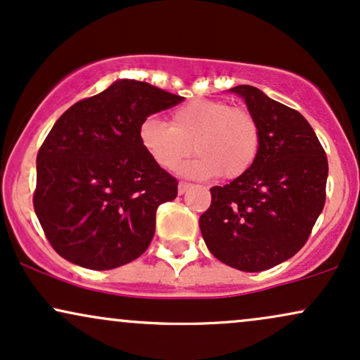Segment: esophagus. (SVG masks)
<instances>
[{"label":"esophagus","mask_w":360,"mask_h":360,"mask_svg":"<svg viewBox=\"0 0 360 360\" xmlns=\"http://www.w3.org/2000/svg\"><path fill=\"white\" fill-rule=\"evenodd\" d=\"M191 186H193V184L184 183V181H181L179 186H177V193H179V194H184L186 191H188V189H191Z\"/></svg>","instance_id":"1"}]
</instances>
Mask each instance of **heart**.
<instances>
[{"mask_svg": "<svg viewBox=\"0 0 360 360\" xmlns=\"http://www.w3.org/2000/svg\"><path fill=\"white\" fill-rule=\"evenodd\" d=\"M139 140L159 167L174 169L191 155L183 167L189 177L218 176L235 179L254 166L260 150V128L247 110L220 100H193L172 111L171 125L148 117L140 123Z\"/></svg>", "mask_w": 360, "mask_h": 360, "instance_id": "1", "label": "heart"}]
</instances>
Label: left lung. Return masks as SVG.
Returning a JSON list of instances; mask_svg holds the SVG:
<instances>
[{"instance_id":"1","label":"left lung","mask_w":360,"mask_h":360,"mask_svg":"<svg viewBox=\"0 0 360 360\" xmlns=\"http://www.w3.org/2000/svg\"><path fill=\"white\" fill-rule=\"evenodd\" d=\"M245 100L260 128L254 166L213 186L200 217L210 252L226 266L260 272L291 259L308 240L325 205L328 160L301 113L254 86L230 89Z\"/></svg>"}]
</instances>
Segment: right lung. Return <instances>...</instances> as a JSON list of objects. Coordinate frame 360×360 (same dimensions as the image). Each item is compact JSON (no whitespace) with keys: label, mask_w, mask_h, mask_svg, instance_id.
Listing matches in <instances>:
<instances>
[{"label":"right lung","mask_w":360,"mask_h":360,"mask_svg":"<svg viewBox=\"0 0 360 360\" xmlns=\"http://www.w3.org/2000/svg\"><path fill=\"white\" fill-rule=\"evenodd\" d=\"M183 100L120 79L57 120L37 155L34 208L60 257L106 271L147 250L157 208L177 196V179L143 150L139 127Z\"/></svg>","instance_id":"obj_1"}]
</instances>
